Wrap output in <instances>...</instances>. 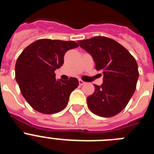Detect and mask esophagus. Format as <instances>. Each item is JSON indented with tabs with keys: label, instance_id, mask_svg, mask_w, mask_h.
Returning <instances> with one entry per match:
<instances>
[{
	"label": "esophagus",
	"instance_id": "obj_1",
	"mask_svg": "<svg viewBox=\"0 0 154 154\" xmlns=\"http://www.w3.org/2000/svg\"><path fill=\"white\" fill-rule=\"evenodd\" d=\"M79 85H83L85 83V82L82 81V79H79Z\"/></svg>",
	"mask_w": 154,
	"mask_h": 154
}]
</instances>
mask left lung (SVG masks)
I'll use <instances>...</instances> for the list:
<instances>
[{
	"label": "left lung",
	"mask_w": 154,
	"mask_h": 154,
	"mask_svg": "<svg viewBox=\"0 0 154 154\" xmlns=\"http://www.w3.org/2000/svg\"><path fill=\"white\" fill-rule=\"evenodd\" d=\"M78 43L90 53L95 69L103 74V84L94 85L95 92L87 97L88 107L102 117L117 115L136 90L139 71L135 58L123 45L106 37H94Z\"/></svg>",
	"instance_id": "8db88e82"
}]
</instances>
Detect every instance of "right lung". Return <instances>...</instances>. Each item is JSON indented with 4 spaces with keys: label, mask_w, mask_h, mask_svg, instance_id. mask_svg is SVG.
<instances>
[{
    "label": "right lung",
    "mask_w": 154,
    "mask_h": 154,
    "mask_svg": "<svg viewBox=\"0 0 154 154\" xmlns=\"http://www.w3.org/2000/svg\"><path fill=\"white\" fill-rule=\"evenodd\" d=\"M79 47L74 41L39 39L21 53L15 64V79L22 96L34 109L54 114L66 107L71 92L79 85L76 78L55 79V70L64 55Z\"/></svg>",
    "instance_id": "obj_1"
}]
</instances>
